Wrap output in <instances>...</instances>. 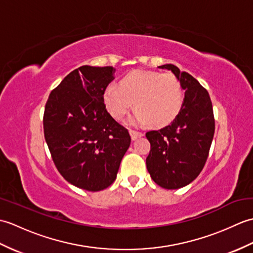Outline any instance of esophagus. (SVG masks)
Returning <instances> with one entry per match:
<instances>
[{
	"instance_id": "1",
	"label": "esophagus",
	"mask_w": 253,
	"mask_h": 253,
	"mask_svg": "<svg viewBox=\"0 0 253 253\" xmlns=\"http://www.w3.org/2000/svg\"><path fill=\"white\" fill-rule=\"evenodd\" d=\"M129 133H130V137H131L132 140H136V139H138V138H140V137L143 136L142 132H139V131L132 130V129L129 130Z\"/></svg>"
}]
</instances>
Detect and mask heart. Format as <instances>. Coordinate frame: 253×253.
I'll return each mask as SVG.
<instances>
[{"label": "heart", "instance_id": "obj_1", "mask_svg": "<svg viewBox=\"0 0 253 253\" xmlns=\"http://www.w3.org/2000/svg\"><path fill=\"white\" fill-rule=\"evenodd\" d=\"M182 88L174 75L150 71H133L121 80V88L110 84L103 92L107 112L116 118L125 117L135 102L136 111L130 118L133 125L150 123L152 126L168 125L182 105Z\"/></svg>", "mask_w": 253, "mask_h": 253}]
</instances>
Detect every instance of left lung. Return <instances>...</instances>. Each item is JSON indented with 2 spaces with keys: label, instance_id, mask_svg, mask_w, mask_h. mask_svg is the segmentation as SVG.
<instances>
[{
  "label": "left lung",
  "instance_id": "obj_1",
  "mask_svg": "<svg viewBox=\"0 0 253 253\" xmlns=\"http://www.w3.org/2000/svg\"><path fill=\"white\" fill-rule=\"evenodd\" d=\"M159 68L175 75L185 91V99L169 125L146 133L151 143L147 169L155 184L165 189H178L189 185L202 170L211 148L215 122L210 95L197 79L180 72L173 64Z\"/></svg>",
  "mask_w": 253,
  "mask_h": 253
}]
</instances>
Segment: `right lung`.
<instances>
[{"label":"right lung","mask_w":253,"mask_h":253,"mask_svg":"<svg viewBox=\"0 0 253 253\" xmlns=\"http://www.w3.org/2000/svg\"><path fill=\"white\" fill-rule=\"evenodd\" d=\"M115 68L84 65L69 73L50 93L44 138L57 170L72 185L100 191L116 179L130 136L103 103Z\"/></svg>","instance_id":"right-lung-1"}]
</instances>
